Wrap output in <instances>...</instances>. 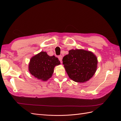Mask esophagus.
I'll return each mask as SVG.
<instances>
[{
  "mask_svg": "<svg viewBox=\"0 0 121 121\" xmlns=\"http://www.w3.org/2000/svg\"><path fill=\"white\" fill-rule=\"evenodd\" d=\"M58 59H59V60H60V61L61 62V63H62V59H63V56H61V55H60V56H58Z\"/></svg>",
  "mask_w": 121,
  "mask_h": 121,
  "instance_id": "1",
  "label": "esophagus"
}]
</instances>
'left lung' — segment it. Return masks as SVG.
<instances>
[{
  "label": "left lung",
  "mask_w": 121,
  "mask_h": 121,
  "mask_svg": "<svg viewBox=\"0 0 121 121\" xmlns=\"http://www.w3.org/2000/svg\"><path fill=\"white\" fill-rule=\"evenodd\" d=\"M63 61L69 78L76 82H86L96 71L97 58L89 51L70 50L63 57Z\"/></svg>",
  "instance_id": "left-lung-1"
}]
</instances>
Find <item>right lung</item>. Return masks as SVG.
I'll use <instances>...</instances> for the list:
<instances>
[{
  "instance_id": "1",
  "label": "right lung",
  "mask_w": 121,
  "mask_h": 121,
  "mask_svg": "<svg viewBox=\"0 0 121 121\" xmlns=\"http://www.w3.org/2000/svg\"><path fill=\"white\" fill-rule=\"evenodd\" d=\"M60 61L55 56H49L46 52H42L31 58L29 65L31 74L43 81H47L52 76L56 65Z\"/></svg>"
}]
</instances>
